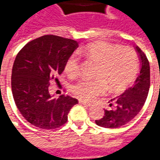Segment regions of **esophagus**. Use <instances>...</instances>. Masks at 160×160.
<instances>
[{"mask_svg": "<svg viewBox=\"0 0 160 160\" xmlns=\"http://www.w3.org/2000/svg\"><path fill=\"white\" fill-rule=\"evenodd\" d=\"M79 102H80V104H84V105H87V106H89V107L92 105V104H90V103H87V102H86V101H84V100H80Z\"/></svg>", "mask_w": 160, "mask_h": 160, "instance_id": "esophagus-1", "label": "esophagus"}]
</instances>
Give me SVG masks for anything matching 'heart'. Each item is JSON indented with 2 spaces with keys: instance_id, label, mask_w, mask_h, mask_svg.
Instances as JSON below:
<instances>
[{
  "instance_id": "b5f03b06",
  "label": "heart",
  "mask_w": 160,
  "mask_h": 160,
  "mask_svg": "<svg viewBox=\"0 0 160 160\" xmlns=\"http://www.w3.org/2000/svg\"><path fill=\"white\" fill-rule=\"evenodd\" d=\"M81 54L98 63L96 80H81L73 87V93L80 99L93 101L111 91L119 92L129 86L135 79L139 70V59L136 52L130 47L104 41L87 44ZM64 71L70 78H75L80 73V57L72 54L65 62Z\"/></svg>"
}]
</instances>
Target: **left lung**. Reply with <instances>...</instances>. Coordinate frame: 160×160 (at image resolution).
<instances>
[{"instance_id": "obj_1", "label": "left lung", "mask_w": 160, "mask_h": 160, "mask_svg": "<svg viewBox=\"0 0 160 160\" xmlns=\"http://www.w3.org/2000/svg\"><path fill=\"white\" fill-rule=\"evenodd\" d=\"M134 49L140 60V74L133 87L111 99L110 106L113 105V108L111 111L104 110L103 118L95 121L100 127L116 128L127 124L137 116L146 102L150 87V66L142 50L138 46H134Z\"/></svg>"}]
</instances>
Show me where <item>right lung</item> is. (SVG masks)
I'll return each mask as SVG.
<instances>
[{
	"label": "right lung",
	"mask_w": 160,
	"mask_h": 160,
	"mask_svg": "<svg viewBox=\"0 0 160 160\" xmlns=\"http://www.w3.org/2000/svg\"><path fill=\"white\" fill-rule=\"evenodd\" d=\"M79 42L55 35L32 40L18 53L12 69V92L19 112L30 123L53 129L66 123L71 108L78 100L49 92V81L59 82L68 57Z\"/></svg>",
	"instance_id": "obj_1"
}]
</instances>
